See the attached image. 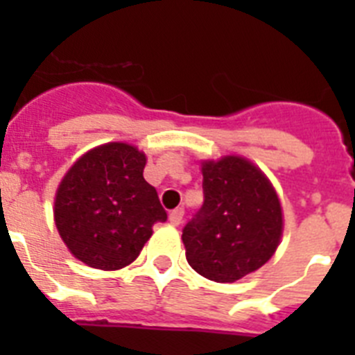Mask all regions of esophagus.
<instances>
[{
  "label": "esophagus",
  "instance_id": "34e87169",
  "mask_svg": "<svg viewBox=\"0 0 355 355\" xmlns=\"http://www.w3.org/2000/svg\"><path fill=\"white\" fill-rule=\"evenodd\" d=\"M184 209L183 208H175L168 213V220H171L172 225H180L181 220H183Z\"/></svg>",
  "mask_w": 355,
  "mask_h": 355
}]
</instances>
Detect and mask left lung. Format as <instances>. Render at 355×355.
I'll use <instances>...</instances> for the list:
<instances>
[{
	"label": "left lung",
	"instance_id": "left-lung-1",
	"mask_svg": "<svg viewBox=\"0 0 355 355\" xmlns=\"http://www.w3.org/2000/svg\"><path fill=\"white\" fill-rule=\"evenodd\" d=\"M205 202L183 227L187 259L215 283H234L274 256L283 234L277 193L238 156L202 163Z\"/></svg>",
	"mask_w": 355,
	"mask_h": 355
}]
</instances>
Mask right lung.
<instances>
[{
  "label": "right lung",
  "instance_id": "right-lung-1",
  "mask_svg": "<svg viewBox=\"0 0 355 355\" xmlns=\"http://www.w3.org/2000/svg\"><path fill=\"white\" fill-rule=\"evenodd\" d=\"M146 155L112 142L81 156L62 180L55 222L74 258L119 270L139 258L156 222L167 220L158 192L144 180Z\"/></svg>",
  "mask_w": 355,
  "mask_h": 355
}]
</instances>
